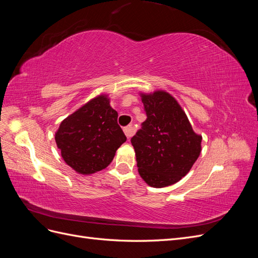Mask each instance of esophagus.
Instances as JSON below:
<instances>
[{"label":"esophagus","mask_w":258,"mask_h":258,"mask_svg":"<svg viewBox=\"0 0 258 258\" xmlns=\"http://www.w3.org/2000/svg\"><path fill=\"white\" fill-rule=\"evenodd\" d=\"M123 132H124V135H126V137L128 138V139H130L132 136H134V127H132V124H130V126H127V127H124L123 128Z\"/></svg>","instance_id":"34e87169"}]
</instances>
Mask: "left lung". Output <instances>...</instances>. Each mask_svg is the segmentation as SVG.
Returning <instances> with one entry per match:
<instances>
[{
    "label": "left lung",
    "mask_w": 258,
    "mask_h": 258,
    "mask_svg": "<svg viewBox=\"0 0 258 258\" xmlns=\"http://www.w3.org/2000/svg\"><path fill=\"white\" fill-rule=\"evenodd\" d=\"M147 118L131 138L138 171L152 187L178 182L189 172L201 152V136L177 101L166 91L141 95Z\"/></svg>",
    "instance_id": "left-lung-1"
}]
</instances>
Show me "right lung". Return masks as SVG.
Instances as JSON below:
<instances>
[{
  "label": "right lung",
  "mask_w": 258,
  "mask_h": 258,
  "mask_svg": "<svg viewBox=\"0 0 258 258\" xmlns=\"http://www.w3.org/2000/svg\"><path fill=\"white\" fill-rule=\"evenodd\" d=\"M117 117L105 95L68 116L54 136L67 165L81 174H92L110 165L116 151L127 140Z\"/></svg>",
  "instance_id": "1"
}]
</instances>
